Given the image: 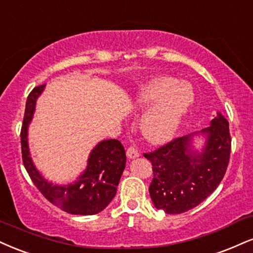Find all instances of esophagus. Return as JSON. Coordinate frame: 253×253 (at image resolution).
<instances>
[{
    "label": "esophagus",
    "mask_w": 253,
    "mask_h": 253,
    "mask_svg": "<svg viewBox=\"0 0 253 253\" xmlns=\"http://www.w3.org/2000/svg\"><path fill=\"white\" fill-rule=\"evenodd\" d=\"M126 154L129 159H135V158L139 157V151L136 150L135 147H133V146H129V147L127 148Z\"/></svg>",
    "instance_id": "34e87169"
}]
</instances>
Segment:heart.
<instances>
[{"mask_svg":"<svg viewBox=\"0 0 253 253\" xmlns=\"http://www.w3.org/2000/svg\"><path fill=\"white\" fill-rule=\"evenodd\" d=\"M193 100L191 88L178 84L175 79L157 75L146 80L139 88L135 106L147 108L140 121V130L152 144H163L171 139L187 113Z\"/></svg>","mask_w":253,"mask_h":253,"instance_id":"heart-1","label":"heart"}]
</instances>
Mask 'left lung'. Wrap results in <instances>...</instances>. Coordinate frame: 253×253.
<instances>
[{
	"instance_id": "8db88e82",
	"label": "left lung",
	"mask_w": 253,
	"mask_h": 253,
	"mask_svg": "<svg viewBox=\"0 0 253 253\" xmlns=\"http://www.w3.org/2000/svg\"><path fill=\"white\" fill-rule=\"evenodd\" d=\"M199 133L206 135L200 152L192 150L190 134L144 153L152 163L153 180L148 191L158 210L169 214L186 212L204 202L223 180L231 153L229 121L218 113L211 126Z\"/></svg>"
}]
</instances>
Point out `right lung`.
<instances>
[{
	"label": "right lung",
	"mask_w": 253,
	"mask_h": 253,
	"mask_svg": "<svg viewBox=\"0 0 253 253\" xmlns=\"http://www.w3.org/2000/svg\"><path fill=\"white\" fill-rule=\"evenodd\" d=\"M44 84L35 87L27 99L22 128L21 150L27 172L47 200L71 214L92 215L101 212L112 202L125 166L126 152L119 140L108 139L99 142L88 158L84 172L73 184L60 186L47 181L33 164L28 147V125L35 111V102L43 92Z\"/></svg>",
	"instance_id": "1"
}]
</instances>
